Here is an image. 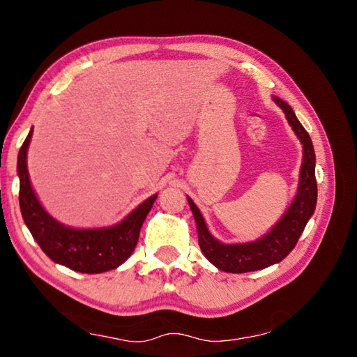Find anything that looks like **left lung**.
<instances>
[{
	"instance_id": "left-lung-1",
	"label": "left lung",
	"mask_w": 357,
	"mask_h": 357,
	"mask_svg": "<svg viewBox=\"0 0 357 357\" xmlns=\"http://www.w3.org/2000/svg\"><path fill=\"white\" fill-rule=\"evenodd\" d=\"M273 100L285 113L288 124L291 126L293 132L302 144V164L299 172L298 192H296L287 213L280 217V220L268 233L263 234L261 238L250 241V243L223 244L211 234L200 209H198L190 197H187L193 219L197 222L198 244H200L203 255L217 269L225 271V273H250V271H259L268 268V266L280 263L294 249L307 222L310 220V217L315 213L318 195L315 179L317 159L310 135L302 128L299 119L296 118L293 108L285 100L277 98V96H274Z\"/></svg>"
}]
</instances>
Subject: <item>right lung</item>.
Segmentation results:
<instances>
[{
    "instance_id": "add662e5",
    "label": "right lung",
    "mask_w": 357,
    "mask_h": 357,
    "mask_svg": "<svg viewBox=\"0 0 357 357\" xmlns=\"http://www.w3.org/2000/svg\"><path fill=\"white\" fill-rule=\"evenodd\" d=\"M33 129L19 151L17 173L20 179V211L36 243L52 261L77 273L99 274L116 269L135 250L142 225L153 208L157 193L114 225L100 228L64 225L47 213L29 181L26 157Z\"/></svg>"
}]
</instances>
